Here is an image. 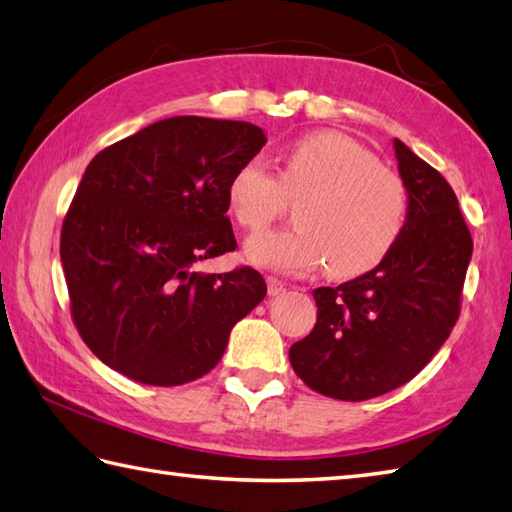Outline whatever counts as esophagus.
Masks as SVG:
<instances>
[{"label":"esophagus","mask_w":512,"mask_h":512,"mask_svg":"<svg viewBox=\"0 0 512 512\" xmlns=\"http://www.w3.org/2000/svg\"><path fill=\"white\" fill-rule=\"evenodd\" d=\"M267 291H269V296L283 294V291H285V283H283V280L274 278V276H269V278H267Z\"/></svg>","instance_id":"esophagus-1"}]
</instances>
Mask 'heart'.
I'll use <instances>...</instances> for the list:
<instances>
[{
    "label": "heart",
    "instance_id": "obj_1",
    "mask_svg": "<svg viewBox=\"0 0 512 512\" xmlns=\"http://www.w3.org/2000/svg\"><path fill=\"white\" fill-rule=\"evenodd\" d=\"M300 198L296 225L252 238L245 258L258 267L309 271L327 263L333 278L367 274L387 258L409 221V192L395 172L349 134L320 130L289 145L280 179L247 159L227 181V205L238 225L260 232Z\"/></svg>",
    "mask_w": 512,
    "mask_h": 512
}]
</instances>
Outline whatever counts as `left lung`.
<instances>
[{
  "mask_svg": "<svg viewBox=\"0 0 512 512\" xmlns=\"http://www.w3.org/2000/svg\"><path fill=\"white\" fill-rule=\"evenodd\" d=\"M409 221L393 252L360 278L318 287L316 327L291 344L289 362L309 389L362 402L415 378L451 336L473 238L453 187L393 139Z\"/></svg>",
  "mask_w": 512,
  "mask_h": 512,
  "instance_id": "obj_1",
  "label": "left lung"
}]
</instances>
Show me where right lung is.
<instances>
[{
    "label": "right lung",
    "instance_id": "1",
    "mask_svg": "<svg viewBox=\"0 0 512 512\" xmlns=\"http://www.w3.org/2000/svg\"><path fill=\"white\" fill-rule=\"evenodd\" d=\"M267 143L247 121L172 117L101 150L61 227L72 318L110 369L152 387L210 373L267 294L252 267L198 274L236 249L227 181Z\"/></svg>",
    "mask_w": 512,
    "mask_h": 512
}]
</instances>
